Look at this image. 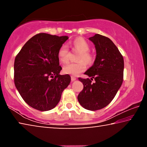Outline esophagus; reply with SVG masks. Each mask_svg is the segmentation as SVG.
I'll return each mask as SVG.
<instances>
[{"label": "esophagus", "mask_w": 147, "mask_h": 147, "mask_svg": "<svg viewBox=\"0 0 147 147\" xmlns=\"http://www.w3.org/2000/svg\"><path fill=\"white\" fill-rule=\"evenodd\" d=\"M76 80V78L75 76H71V81H74V80Z\"/></svg>", "instance_id": "1"}]
</instances>
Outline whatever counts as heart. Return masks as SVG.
<instances>
[{"label":"heart","mask_w":147,"mask_h":147,"mask_svg":"<svg viewBox=\"0 0 147 147\" xmlns=\"http://www.w3.org/2000/svg\"><path fill=\"white\" fill-rule=\"evenodd\" d=\"M72 49L79 52L76 58L78 61L75 63H69L65 65L63 68L64 73L78 75L86 70L87 65H91L94 62V54L89 51L90 45L85 39L82 38H76L72 42ZM58 58L62 63H67L69 59V52L67 47L62 45L58 51Z\"/></svg>","instance_id":"obj_1"}]
</instances>
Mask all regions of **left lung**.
Listing matches in <instances>:
<instances>
[{"label": "left lung", "mask_w": 147, "mask_h": 147, "mask_svg": "<svg viewBox=\"0 0 147 147\" xmlns=\"http://www.w3.org/2000/svg\"><path fill=\"white\" fill-rule=\"evenodd\" d=\"M95 45L96 59L87 71L89 78H78L84 89L78 96L80 105L91 111L105 108L112 101L123 82L124 59L110 39L100 34L89 38Z\"/></svg>", "instance_id": "left-lung-1"}]
</instances>
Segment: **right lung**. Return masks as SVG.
<instances>
[{"mask_svg":"<svg viewBox=\"0 0 147 147\" xmlns=\"http://www.w3.org/2000/svg\"><path fill=\"white\" fill-rule=\"evenodd\" d=\"M67 36L39 33L24 44L14 62V83L21 97L39 111H49L60 100L71 82L69 74L60 75L58 51Z\"/></svg>","mask_w":147,"mask_h":147,"instance_id":"add662e5","label":"right lung"}]
</instances>
